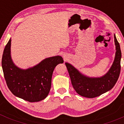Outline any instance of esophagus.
Listing matches in <instances>:
<instances>
[{
	"label": "esophagus",
	"instance_id": "1",
	"mask_svg": "<svg viewBox=\"0 0 124 124\" xmlns=\"http://www.w3.org/2000/svg\"><path fill=\"white\" fill-rule=\"evenodd\" d=\"M63 58H64V59H67V56L65 55H63Z\"/></svg>",
	"mask_w": 124,
	"mask_h": 124
}]
</instances>
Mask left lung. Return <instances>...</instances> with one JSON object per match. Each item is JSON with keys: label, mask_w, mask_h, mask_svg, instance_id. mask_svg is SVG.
<instances>
[{"label": "left lung", "mask_w": 124, "mask_h": 124, "mask_svg": "<svg viewBox=\"0 0 124 124\" xmlns=\"http://www.w3.org/2000/svg\"><path fill=\"white\" fill-rule=\"evenodd\" d=\"M116 52L115 59L108 72L100 78L86 76L69 63H65L75 91L80 96L94 98L106 93L114 86L118 79L121 71V51L119 42L114 34Z\"/></svg>", "instance_id": "left-lung-1"}]
</instances>
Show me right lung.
Masks as SVG:
<instances>
[{
  "label": "right lung",
  "mask_w": 124,
  "mask_h": 124,
  "mask_svg": "<svg viewBox=\"0 0 124 124\" xmlns=\"http://www.w3.org/2000/svg\"><path fill=\"white\" fill-rule=\"evenodd\" d=\"M11 38L3 54L2 66L8 88L15 96L29 102H37L47 97L55 68L63 62L60 56L46 58L38 65L21 69L13 62L10 55Z\"/></svg>",
  "instance_id": "obj_1"
}]
</instances>
